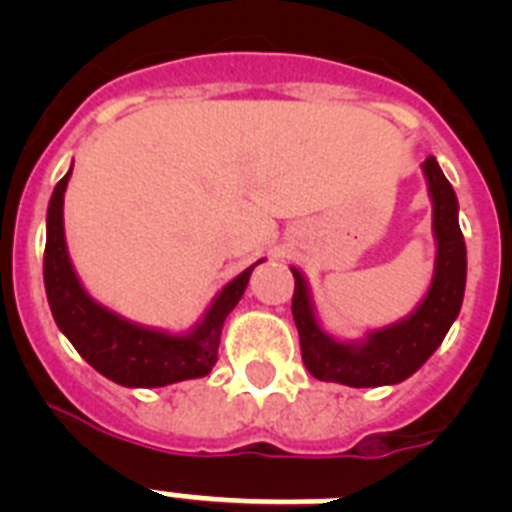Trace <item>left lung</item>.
Instances as JSON below:
<instances>
[{"mask_svg": "<svg viewBox=\"0 0 512 512\" xmlns=\"http://www.w3.org/2000/svg\"><path fill=\"white\" fill-rule=\"evenodd\" d=\"M420 169L433 205L436 261L431 287L410 315L384 328L366 330L361 338L333 336L320 323L305 274L297 266H289L295 274L292 318L300 333L302 361L320 382H338L346 387L405 382L431 359L459 318L467 287V243L459 228V200L436 158H425Z\"/></svg>", "mask_w": 512, "mask_h": 512, "instance_id": "obj_1", "label": "left lung"}]
</instances>
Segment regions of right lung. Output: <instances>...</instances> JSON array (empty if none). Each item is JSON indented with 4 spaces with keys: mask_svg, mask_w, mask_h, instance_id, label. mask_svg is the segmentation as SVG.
Here are the masks:
<instances>
[{
    "mask_svg": "<svg viewBox=\"0 0 512 512\" xmlns=\"http://www.w3.org/2000/svg\"><path fill=\"white\" fill-rule=\"evenodd\" d=\"M71 171L74 164L53 189L45 215L43 282L58 330L69 338L81 359L94 366L102 377L122 387L151 390L184 379L207 377L217 361L225 318L246 292L251 271L264 259L230 279L212 297L202 318L192 328L174 333V330L151 328L128 320L94 300L71 264L66 230H63V197Z\"/></svg>",
    "mask_w": 512,
    "mask_h": 512,
    "instance_id": "add662e5",
    "label": "right lung"
}]
</instances>
